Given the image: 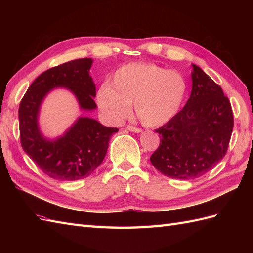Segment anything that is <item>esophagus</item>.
Segmentation results:
<instances>
[{"label": "esophagus", "instance_id": "34e87169", "mask_svg": "<svg viewBox=\"0 0 253 253\" xmlns=\"http://www.w3.org/2000/svg\"><path fill=\"white\" fill-rule=\"evenodd\" d=\"M127 131H129V132H134V133H141L142 132V129L141 128H139V127H137V126H131V125H128V126H126V127Z\"/></svg>", "mask_w": 253, "mask_h": 253}]
</instances>
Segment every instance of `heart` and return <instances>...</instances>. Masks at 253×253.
Returning a JSON list of instances; mask_svg holds the SVG:
<instances>
[{
    "instance_id": "heart-1",
    "label": "heart",
    "mask_w": 253,
    "mask_h": 253,
    "mask_svg": "<svg viewBox=\"0 0 253 253\" xmlns=\"http://www.w3.org/2000/svg\"><path fill=\"white\" fill-rule=\"evenodd\" d=\"M187 94V82L176 71L143 62L128 63L98 89L97 103L106 119L118 122L131 111L143 125L156 126L172 119Z\"/></svg>"
}]
</instances>
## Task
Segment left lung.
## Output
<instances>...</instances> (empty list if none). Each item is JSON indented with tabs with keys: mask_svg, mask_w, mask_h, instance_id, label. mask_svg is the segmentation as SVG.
<instances>
[{
	"mask_svg": "<svg viewBox=\"0 0 253 253\" xmlns=\"http://www.w3.org/2000/svg\"><path fill=\"white\" fill-rule=\"evenodd\" d=\"M233 124L223 89L193 64L191 95L183 109L156 129L162 140L151 163L168 177H200L226 155Z\"/></svg>",
	"mask_w": 253,
	"mask_h": 253,
	"instance_id": "8db88e82",
	"label": "left lung"
}]
</instances>
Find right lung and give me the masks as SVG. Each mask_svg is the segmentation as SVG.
<instances>
[{
	"label": "right lung",
	"instance_id": "obj_1",
	"mask_svg": "<svg viewBox=\"0 0 253 253\" xmlns=\"http://www.w3.org/2000/svg\"><path fill=\"white\" fill-rule=\"evenodd\" d=\"M90 58L70 61L42 73L23 96L19 106L20 139L23 150L49 177L72 181L87 177L102 163L111 136L118 132L88 117H81L56 141L43 138L38 128L40 104L51 88H70L80 108L96 109V87L88 72Z\"/></svg>",
	"mask_w": 253,
	"mask_h": 253
}]
</instances>
